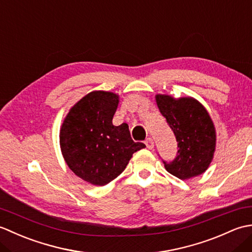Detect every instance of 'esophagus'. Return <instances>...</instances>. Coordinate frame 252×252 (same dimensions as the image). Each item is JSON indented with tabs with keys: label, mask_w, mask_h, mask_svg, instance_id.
Returning <instances> with one entry per match:
<instances>
[{
	"label": "esophagus",
	"mask_w": 252,
	"mask_h": 252,
	"mask_svg": "<svg viewBox=\"0 0 252 252\" xmlns=\"http://www.w3.org/2000/svg\"><path fill=\"white\" fill-rule=\"evenodd\" d=\"M145 144H146V147H147L148 149H153V148H154V141H153L152 137L146 138Z\"/></svg>",
	"instance_id": "1"
}]
</instances>
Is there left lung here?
<instances>
[{
	"label": "left lung",
	"instance_id": "obj_1",
	"mask_svg": "<svg viewBox=\"0 0 252 252\" xmlns=\"http://www.w3.org/2000/svg\"><path fill=\"white\" fill-rule=\"evenodd\" d=\"M156 101L174 133L179 148L173 161L162 160L165 170L181 180L202 174L216 151V129L208 111L192 97L175 99L159 94Z\"/></svg>",
	"mask_w": 252,
	"mask_h": 252
}]
</instances>
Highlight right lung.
Here are the masks:
<instances>
[{
    "label": "right lung",
    "mask_w": 252,
    "mask_h": 252,
    "mask_svg": "<svg viewBox=\"0 0 252 252\" xmlns=\"http://www.w3.org/2000/svg\"><path fill=\"white\" fill-rule=\"evenodd\" d=\"M119 96L94 91L69 110L63 122L60 143L72 172L93 185L103 186L120 175L132 155L146 147L132 140L129 126L112 125Z\"/></svg>",
    "instance_id": "add662e5"
}]
</instances>
